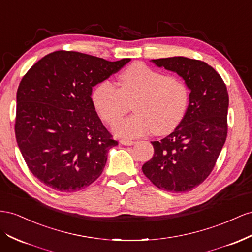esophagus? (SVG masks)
Returning a JSON list of instances; mask_svg holds the SVG:
<instances>
[{
	"mask_svg": "<svg viewBox=\"0 0 252 252\" xmlns=\"http://www.w3.org/2000/svg\"><path fill=\"white\" fill-rule=\"evenodd\" d=\"M120 143L122 145H126V146H129V145H132L134 144V141H131V140H125V139H122L120 141Z\"/></svg>",
	"mask_w": 252,
	"mask_h": 252,
	"instance_id": "34e87169",
	"label": "esophagus"
}]
</instances>
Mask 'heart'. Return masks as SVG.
Here are the masks:
<instances>
[{
    "label": "heart",
    "instance_id": "1",
    "mask_svg": "<svg viewBox=\"0 0 252 252\" xmlns=\"http://www.w3.org/2000/svg\"><path fill=\"white\" fill-rule=\"evenodd\" d=\"M120 88L104 80L94 88L95 109L108 124H114L132 105L133 115L120 121L114 133L122 138H138L154 130L157 134L173 131L188 110L189 91L178 78L169 77L144 63H135L119 76Z\"/></svg>",
    "mask_w": 252,
    "mask_h": 252
}]
</instances>
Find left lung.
<instances>
[{"label":"left lung","mask_w":252,"mask_h":252,"mask_svg":"<svg viewBox=\"0 0 252 252\" xmlns=\"http://www.w3.org/2000/svg\"><path fill=\"white\" fill-rule=\"evenodd\" d=\"M185 80L189 90L188 110L175 130L154 141L153 158L142 171L164 191L185 193L212 172L227 138V87L212 66L200 60L169 57L151 60Z\"/></svg>","instance_id":"1"}]
</instances>
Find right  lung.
Masks as SVG:
<instances>
[{"label":"right lung","instance_id":"add662e5","mask_svg":"<svg viewBox=\"0 0 252 252\" xmlns=\"http://www.w3.org/2000/svg\"><path fill=\"white\" fill-rule=\"evenodd\" d=\"M130 58L108 61L57 51L27 72L17 91L16 139L32 175L59 192H76L96 180L118 141L101 123L92 88Z\"/></svg>","mask_w":252,"mask_h":252}]
</instances>
